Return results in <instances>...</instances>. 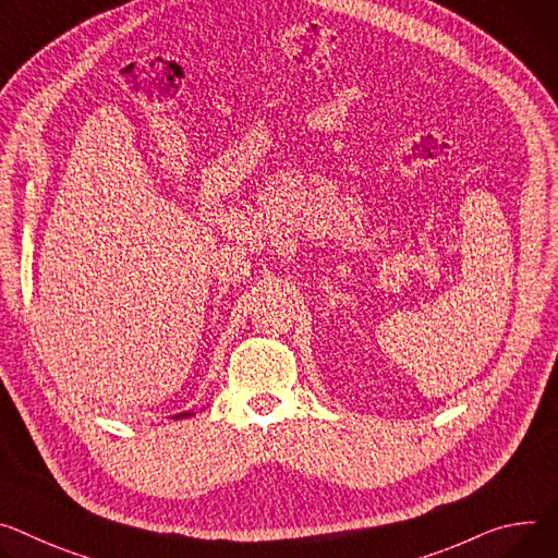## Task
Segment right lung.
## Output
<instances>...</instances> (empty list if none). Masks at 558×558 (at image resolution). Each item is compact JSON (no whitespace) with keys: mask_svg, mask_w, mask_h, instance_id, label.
<instances>
[{"mask_svg":"<svg viewBox=\"0 0 558 558\" xmlns=\"http://www.w3.org/2000/svg\"><path fill=\"white\" fill-rule=\"evenodd\" d=\"M189 416H193V412L189 410V412H182V414H175L173 418H189Z\"/></svg>","mask_w":558,"mask_h":558,"instance_id":"add662e5","label":"right lung"}]
</instances>
